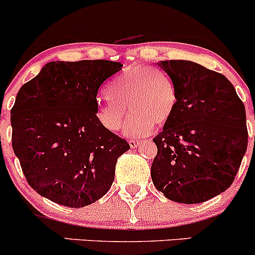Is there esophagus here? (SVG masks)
<instances>
[{
  "label": "esophagus",
  "instance_id": "34e87169",
  "mask_svg": "<svg viewBox=\"0 0 255 255\" xmlns=\"http://www.w3.org/2000/svg\"><path fill=\"white\" fill-rule=\"evenodd\" d=\"M140 143H142V142H140V140H138V139H129V145L132 146V148H137V146L139 145Z\"/></svg>",
  "mask_w": 255,
  "mask_h": 255
}]
</instances>
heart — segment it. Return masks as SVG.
<instances>
[{
    "label": "heart",
    "mask_w": 255,
    "mask_h": 255,
    "mask_svg": "<svg viewBox=\"0 0 255 255\" xmlns=\"http://www.w3.org/2000/svg\"><path fill=\"white\" fill-rule=\"evenodd\" d=\"M107 97L99 105L96 118L110 132L122 126L126 109L130 116L125 126L126 135L144 137L154 126L161 128L169 122L176 109V89L166 74L144 65L127 69L107 86Z\"/></svg>",
    "instance_id": "1"
}]
</instances>
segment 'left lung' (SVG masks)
<instances>
[{
  "label": "left lung",
  "instance_id": "left-lung-1",
  "mask_svg": "<svg viewBox=\"0 0 255 255\" xmlns=\"http://www.w3.org/2000/svg\"><path fill=\"white\" fill-rule=\"evenodd\" d=\"M176 89V109L153 139L154 186L166 199L200 204L232 185L248 145L246 109L230 80L189 60L159 61Z\"/></svg>",
  "mask_w": 255,
  "mask_h": 255
}]
</instances>
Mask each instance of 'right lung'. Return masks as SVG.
<instances>
[{"mask_svg":"<svg viewBox=\"0 0 255 255\" xmlns=\"http://www.w3.org/2000/svg\"><path fill=\"white\" fill-rule=\"evenodd\" d=\"M121 69L110 60L50 61L19 89L11 110L12 148L40 196L79 208L110 190L129 144L100 125L96 96Z\"/></svg>","mask_w":255,"mask_h":255,"instance_id":"add662e5","label":"right lung"}]
</instances>
